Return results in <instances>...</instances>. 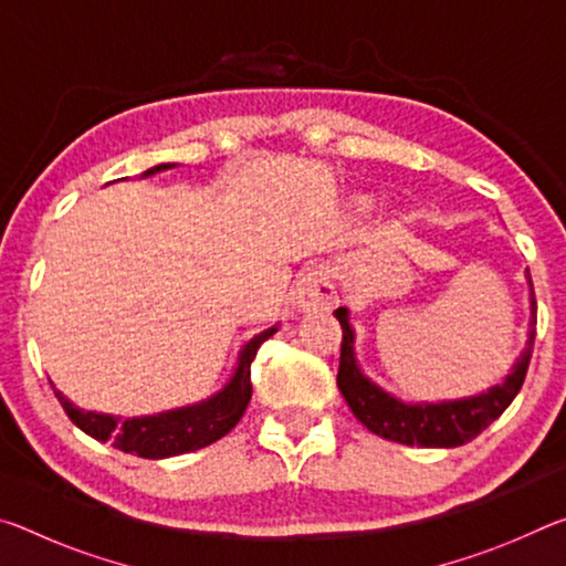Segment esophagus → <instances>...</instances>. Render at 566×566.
Here are the masks:
<instances>
[{
  "label": "esophagus",
  "mask_w": 566,
  "mask_h": 566,
  "mask_svg": "<svg viewBox=\"0 0 566 566\" xmlns=\"http://www.w3.org/2000/svg\"><path fill=\"white\" fill-rule=\"evenodd\" d=\"M337 302V286H334L332 276L324 266H312V270H306L294 286V304L304 312L332 310Z\"/></svg>",
  "instance_id": "1"
}]
</instances>
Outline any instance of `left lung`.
<instances>
[{
  "label": "left lung",
  "mask_w": 566,
  "mask_h": 566,
  "mask_svg": "<svg viewBox=\"0 0 566 566\" xmlns=\"http://www.w3.org/2000/svg\"><path fill=\"white\" fill-rule=\"evenodd\" d=\"M530 334H526V347L512 364L510 375L500 385L479 391L472 397L447 399V401H401L389 395L377 381L364 375L357 354H354V329L349 324V310L339 306L334 317L342 324V357L337 387L342 397L347 399L352 415L357 417L371 434L389 442H399L407 447H434L449 449L472 442L476 434H482L494 419L502 417V411L512 405L524 385L526 369H530L532 347H534V324H536V302L530 270Z\"/></svg>",
  "instance_id": "8db88e82"
}]
</instances>
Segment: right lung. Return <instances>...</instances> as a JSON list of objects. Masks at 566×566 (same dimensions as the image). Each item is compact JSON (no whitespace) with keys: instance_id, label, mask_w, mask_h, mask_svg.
<instances>
[{"instance_id":"right-lung-1","label":"right lung","mask_w":566,"mask_h":566,"mask_svg":"<svg viewBox=\"0 0 566 566\" xmlns=\"http://www.w3.org/2000/svg\"><path fill=\"white\" fill-rule=\"evenodd\" d=\"M175 165H157L147 169L142 177H151L157 171L171 169ZM276 332V324L270 329L254 334L242 349H239L237 367L227 385L214 391L197 405L177 407L159 411V415L147 417H114L102 415V411H84L72 405L60 389H54L56 399L64 407L66 417H70L84 434H90L97 442H112L117 449L127 454H137L145 459H167L187 452H197V449L209 447L217 439L232 432L237 421L242 419L244 409L252 399V361L256 357V349L264 339H270Z\"/></svg>"}]
</instances>
